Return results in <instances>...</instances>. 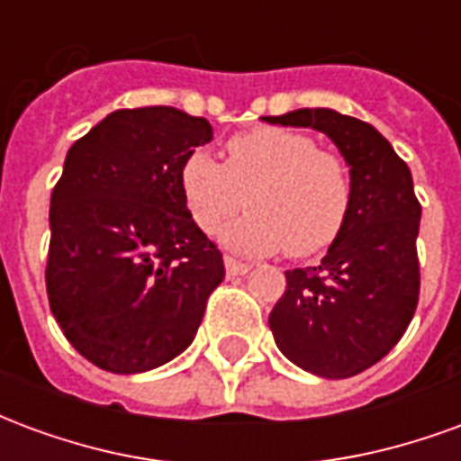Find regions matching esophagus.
I'll list each match as a JSON object with an SVG mask.
<instances>
[{
	"mask_svg": "<svg viewBox=\"0 0 461 461\" xmlns=\"http://www.w3.org/2000/svg\"><path fill=\"white\" fill-rule=\"evenodd\" d=\"M224 267H227V274H230V276H241V274L251 271V264H247V261L241 259H234V257H227V259H224Z\"/></svg>",
	"mask_w": 461,
	"mask_h": 461,
	"instance_id": "obj_1",
	"label": "esophagus"
}]
</instances>
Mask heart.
Wrapping results in <instances>:
<instances>
[{"instance_id": "obj_1", "label": "heart", "mask_w": 461, "mask_h": 461, "mask_svg": "<svg viewBox=\"0 0 461 461\" xmlns=\"http://www.w3.org/2000/svg\"><path fill=\"white\" fill-rule=\"evenodd\" d=\"M180 192L194 224L227 231L231 247L251 254L281 251L309 259L346 230L353 210V175L339 152L316 148L311 135L279 125H257L224 142V162L192 152L180 167Z\"/></svg>"}]
</instances>
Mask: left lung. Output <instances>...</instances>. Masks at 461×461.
<instances>
[{
  "label": "left lung",
  "instance_id": "1",
  "mask_svg": "<svg viewBox=\"0 0 461 461\" xmlns=\"http://www.w3.org/2000/svg\"><path fill=\"white\" fill-rule=\"evenodd\" d=\"M329 135L353 175L346 230L319 267L286 271V291L269 313L274 340L291 363L340 380L385 357L420 301L417 231L422 207L412 175L380 132L330 108L267 115Z\"/></svg>",
  "mask_w": 461,
  "mask_h": 461
}]
</instances>
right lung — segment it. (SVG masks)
<instances>
[{"instance_id": "obj_1", "label": "right lung", "mask_w": 461, "mask_h": 461, "mask_svg": "<svg viewBox=\"0 0 461 461\" xmlns=\"http://www.w3.org/2000/svg\"><path fill=\"white\" fill-rule=\"evenodd\" d=\"M212 125L177 108H122L66 155L51 192L46 294L68 343L108 373H145L194 340L224 279L180 167Z\"/></svg>"}]
</instances>
